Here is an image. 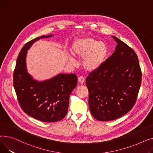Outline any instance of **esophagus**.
Segmentation results:
<instances>
[{
  "mask_svg": "<svg viewBox=\"0 0 153 153\" xmlns=\"http://www.w3.org/2000/svg\"><path fill=\"white\" fill-rule=\"evenodd\" d=\"M78 82L80 83H83L85 82V78L83 76H80L79 78H78Z\"/></svg>",
  "mask_w": 153,
  "mask_h": 153,
  "instance_id": "1",
  "label": "esophagus"
}]
</instances>
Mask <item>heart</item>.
Masks as SVG:
<instances>
[{
  "mask_svg": "<svg viewBox=\"0 0 153 153\" xmlns=\"http://www.w3.org/2000/svg\"><path fill=\"white\" fill-rule=\"evenodd\" d=\"M74 57L82 59L83 68L88 72H93L102 67L108 55L109 49L105 43L93 38H83L75 40L70 48ZM74 62L73 59H70Z\"/></svg>",
  "mask_w": 153,
  "mask_h": 153,
  "instance_id": "heart-1",
  "label": "heart"
}]
</instances>
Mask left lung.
<instances>
[{
  "mask_svg": "<svg viewBox=\"0 0 153 153\" xmlns=\"http://www.w3.org/2000/svg\"><path fill=\"white\" fill-rule=\"evenodd\" d=\"M112 37L117 43L115 51L86 79L89 110L100 121L115 120L131 111L141 83L137 53L127 44Z\"/></svg>",
  "mask_w": 153,
  "mask_h": 153,
  "instance_id": "8db88e82",
  "label": "left lung"
}]
</instances>
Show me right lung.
Returning <instances> with one entry per match:
<instances>
[{
    "instance_id": "add662e5",
    "label": "right lung",
    "mask_w": 153,
    "mask_h": 153,
    "mask_svg": "<svg viewBox=\"0 0 153 153\" xmlns=\"http://www.w3.org/2000/svg\"><path fill=\"white\" fill-rule=\"evenodd\" d=\"M52 36L44 35L25 44L17 57L13 73V86L21 108L26 114L44 122H56L65 117L70 95L78 83L74 74H59L38 82L27 71V51L39 39Z\"/></svg>"
}]
</instances>
